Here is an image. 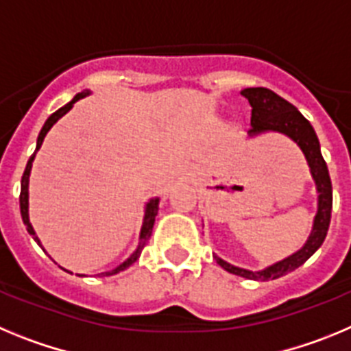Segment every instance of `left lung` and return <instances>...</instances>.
I'll return each mask as SVG.
<instances>
[{
  "instance_id": "left-lung-1",
  "label": "left lung",
  "mask_w": 351,
  "mask_h": 351,
  "mask_svg": "<svg viewBox=\"0 0 351 351\" xmlns=\"http://www.w3.org/2000/svg\"><path fill=\"white\" fill-rule=\"evenodd\" d=\"M241 95L251 105V128L247 132L250 137H256V135L269 132L283 133L299 145L300 151L306 156L309 172H311V178L316 184L318 209H316V216L313 219L311 234H309L308 241L304 243V246L299 251H295L293 255L272 263L262 271H247V269L237 267V265H232V263L225 262L216 255H214V260L226 272L246 278V280H278L281 276L300 267L324 244L328 225H330V213H332V182H330V176H328L327 163L322 156L320 142H318L311 123L290 101H287L267 88H246L241 91Z\"/></svg>"
}]
</instances>
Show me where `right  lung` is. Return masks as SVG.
Returning a JSON list of instances; mask_svg holds the SVG:
<instances>
[{
  "mask_svg": "<svg viewBox=\"0 0 351 351\" xmlns=\"http://www.w3.org/2000/svg\"><path fill=\"white\" fill-rule=\"evenodd\" d=\"M91 95V91H82L79 93V95L73 96V100L68 101L64 107H61L60 110H56L54 114H52L51 117H49L47 121H45V125H43V128L40 130L38 133V138H36V149L35 153L31 154V158L27 160V165H26V170H24L23 173V181H21V198H19V202H21V216H23V221L24 225H26V230L29 232V235H33V239H35L36 243H38V246H42V243H40L38 235L35 234V230H33V226H31L29 223V173H31V167H33V161H35V156L36 153H38V149L42 147L43 144V138H45V135L49 133V130L52 128V126L58 123V121L61 119V117L64 116V114L70 110L71 107H73V104L75 101H79L80 98H84V96ZM158 207H160V198L154 197L151 198L147 204H145V209H144V221H142V228H141V237H138V246L137 250L133 251L132 255L128 256V258L125 260V262L121 263V265H117L116 269H112V271L108 272H101V276H112V274H117V272L125 271V269H128L132 263H135L138 260V256H141L142 250H144L145 243L149 241V237H151V232H153V226H154V219H156V214H158ZM80 276V274H79Z\"/></svg>",
  "mask_w": 351,
  "mask_h": 351,
  "instance_id": "obj_1",
  "label": "right lung"
}]
</instances>
